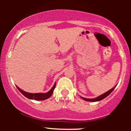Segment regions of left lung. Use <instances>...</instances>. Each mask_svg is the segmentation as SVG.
<instances>
[{
    "mask_svg": "<svg viewBox=\"0 0 131 131\" xmlns=\"http://www.w3.org/2000/svg\"><path fill=\"white\" fill-rule=\"evenodd\" d=\"M115 88H116V85H115V87H114L113 88H112V89L109 90L108 91L104 93V94H102V95H100V96H99V97H97V98L91 99H85V98H84V97H81V98H82V99H84V100H85V101H89V102H98V101H100V100H103V99L106 98V97H107V96H108L112 92V91H113L114 89H115Z\"/></svg>",
    "mask_w": 131,
    "mask_h": 131,
    "instance_id": "left-lung-1",
    "label": "left lung"
}]
</instances>
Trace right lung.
Segmentation results:
<instances>
[{
  "instance_id": "add662e5",
  "label": "right lung",
  "mask_w": 131,
  "mask_h": 131,
  "mask_svg": "<svg viewBox=\"0 0 131 131\" xmlns=\"http://www.w3.org/2000/svg\"><path fill=\"white\" fill-rule=\"evenodd\" d=\"M55 85H56V83H55V84L53 85V86L52 87V88L47 93H35V94H32V93H29L23 91V90L20 89L18 87L16 86L18 89L19 90V91L20 92L21 94L23 95L24 96L26 97V98L29 99H32V100H44L46 99H49V97H51L52 94L53 92V90L55 89Z\"/></svg>"
}]
</instances>
